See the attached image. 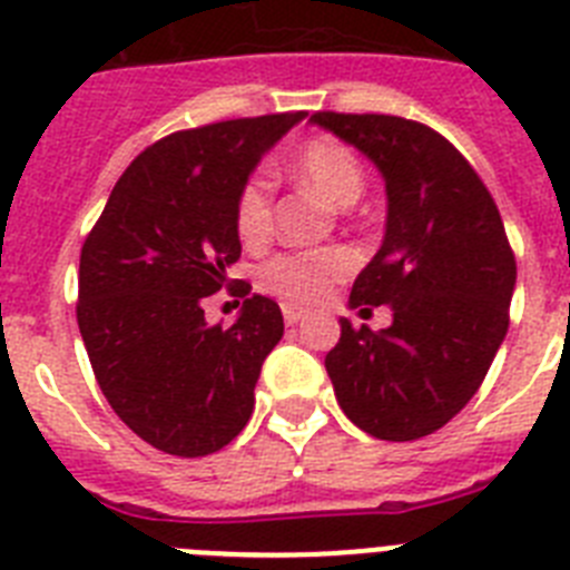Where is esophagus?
Masks as SVG:
<instances>
[{
	"mask_svg": "<svg viewBox=\"0 0 570 570\" xmlns=\"http://www.w3.org/2000/svg\"><path fill=\"white\" fill-rule=\"evenodd\" d=\"M282 317H285V323L288 325H296L305 317V311L296 308V305H282Z\"/></svg>",
	"mask_w": 570,
	"mask_h": 570,
	"instance_id": "esophagus-1",
	"label": "esophagus"
}]
</instances>
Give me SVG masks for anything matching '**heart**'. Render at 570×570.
Masks as SVG:
<instances>
[{"label": "heart", "mask_w": 570, "mask_h": 570, "mask_svg": "<svg viewBox=\"0 0 570 570\" xmlns=\"http://www.w3.org/2000/svg\"><path fill=\"white\" fill-rule=\"evenodd\" d=\"M288 169L299 187L323 198L334 210L352 207L363 193V167L357 155L334 138H314L299 146ZM233 225L245 245H262L271 236L274 210H271V184L265 175H253L238 189ZM348 271H352V256L340 247L279 253L259 271V285L279 299L311 305L320 303L334 282Z\"/></svg>", "instance_id": "1"}]
</instances>
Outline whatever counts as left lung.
I'll return each mask as SVG.
<instances>
[{"label":"left lung","mask_w":570,"mask_h":570,"mask_svg":"<svg viewBox=\"0 0 570 570\" xmlns=\"http://www.w3.org/2000/svg\"><path fill=\"white\" fill-rule=\"evenodd\" d=\"M386 184V230L348 305H389L372 332L340 320L325 354L340 410L381 441L432 435L479 392L504 334L517 259L488 187L446 138L392 115L317 111Z\"/></svg>","instance_id":"obj_1"}]
</instances>
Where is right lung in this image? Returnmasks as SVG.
Wrapping results in <instances>:
<instances>
[{
    "label": "right lung",
    "mask_w": 570,
    "mask_h": 570,
    "mask_svg": "<svg viewBox=\"0 0 570 570\" xmlns=\"http://www.w3.org/2000/svg\"><path fill=\"white\" fill-rule=\"evenodd\" d=\"M303 118L225 120L158 140L126 167L82 245L77 325L91 368L111 410L155 450L210 455L250 421L262 363L285 332L279 305L247 296L222 328L202 303L242 256L238 189Z\"/></svg>",
    "instance_id": "obj_1"
}]
</instances>
